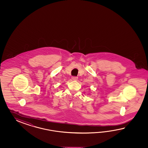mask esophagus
<instances>
[{"mask_svg": "<svg viewBox=\"0 0 148 148\" xmlns=\"http://www.w3.org/2000/svg\"><path fill=\"white\" fill-rule=\"evenodd\" d=\"M71 78H72L73 80H77L78 78L77 77H72Z\"/></svg>", "mask_w": 148, "mask_h": 148, "instance_id": "34e87169", "label": "esophagus"}]
</instances>
